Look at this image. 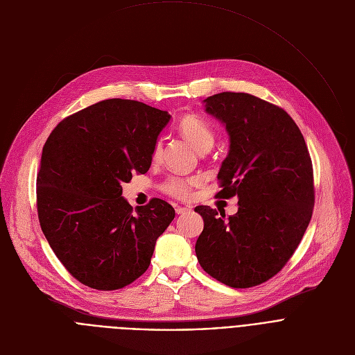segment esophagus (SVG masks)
I'll return each mask as SVG.
<instances>
[{"instance_id": "obj_1", "label": "esophagus", "mask_w": 355, "mask_h": 355, "mask_svg": "<svg viewBox=\"0 0 355 355\" xmlns=\"http://www.w3.org/2000/svg\"><path fill=\"white\" fill-rule=\"evenodd\" d=\"M176 214H183V213H186V211H190V209L189 207H182V206H176Z\"/></svg>"}]
</instances>
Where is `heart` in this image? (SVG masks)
<instances>
[{"label": "heart", "mask_w": 355, "mask_h": 355, "mask_svg": "<svg viewBox=\"0 0 355 355\" xmlns=\"http://www.w3.org/2000/svg\"><path fill=\"white\" fill-rule=\"evenodd\" d=\"M179 132L196 148L199 152L209 150L214 144V131L211 125L205 121L202 116L194 114H186L180 118L178 124ZM162 153V142L157 141L153 148V159H159ZM193 182H189L186 179L173 178L169 179L165 184V190L175 196V198H187L190 194V184Z\"/></svg>", "instance_id": "1"}]
</instances>
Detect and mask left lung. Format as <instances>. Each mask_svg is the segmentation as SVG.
Here are the masks:
<instances>
[{
	"instance_id": "obj_1",
	"label": "left lung",
	"mask_w": 355,
	"mask_h": 355,
	"mask_svg": "<svg viewBox=\"0 0 355 355\" xmlns=\"http://www.w3.org/2000/svg\"><path fill=\"white\" fill-rule=\"evenodd\" d=\"M203 103L230 138L217 175L223 187L217 194L224 199L237 196L239 211L225 218V213L209 206L194 209L205 221L196 255L221 284L239 289L257 286L285 266L310 223V155L296 123L277 105L231 92Z\"/></svg>"
}]
</instances>
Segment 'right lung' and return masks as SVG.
<instances>
[{
    "instance_id": "1",
    "label": "right lung",
    "mask_w": 355,
    "mask_h": 355,
    "mask_svg": "<svg viewBox=\"0 0 355 355\" xmlns=\"http://www.w3.org/2000/svg\"><path fill=\"white\" fill-rule=\"evenodd\" d=\"M168 111L110 98L63 120L49 135L36 179L37 216L55 255L78 282L121 289L148 269L175 218L161 199L135 210L123 183L146 173Z\"/></svg>"
}]
</instances>
